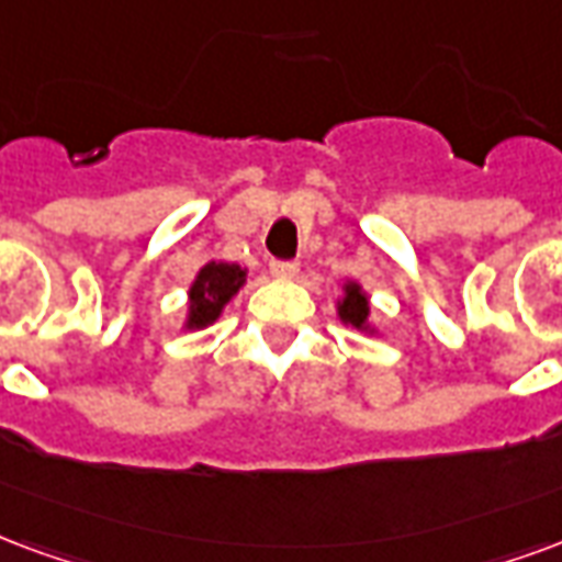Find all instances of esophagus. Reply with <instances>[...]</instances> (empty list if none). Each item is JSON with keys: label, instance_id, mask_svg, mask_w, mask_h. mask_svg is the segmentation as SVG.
<instances>
[{"label": "esophagus", "instance_id": "34e87169", "mask_svg": "<svg viewBox=\"0 0 562 562\" xmlns=\"http://www.w3.org/2000/svg\"><path fill=\"white\" fill-rule=\"evenodd\" d=\"M270 273L277 280H294L297 277V261H270Z\"/></svg>", "mask_w": 562, "mask_h": 562}]
</instances>
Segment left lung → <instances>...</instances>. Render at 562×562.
<instances>
[{
  "label": "left lung",
  "instance_id": "8db88e82",
  "mask_svg": "<svg viewBox=\"0 0 562 562\" xmlns=\"http://www.w3.org/2000/svg\"><path fill=\"white\" fill-rule=\"evenodd\" d=\"M336 315L345 327L360 330L366 336H378V324L372 322V306H369V294L357 280L342 282V294L336 297Z\"/></svg>",
  "mask_w": 562,
  "mask_h": 562
}]
</instances>
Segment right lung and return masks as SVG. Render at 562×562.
Here are the masks:
<instances>
[{
    "instance_id": "add662e5",
    "label": "right lung",
    "mask_w": 562,
    "mask_h": 562,
    "mask_svg": "<svg viewBox=\"0 0 562 562\" xmlns=\"http://www.w3.org/2000/svg\"><path fill=\"white\" fill-rule=\"evenodd\" d=\"M247 268L235 261H205L187 289V315L181 330H205L247 285Z\"/></svg>"
}]
</instances>
